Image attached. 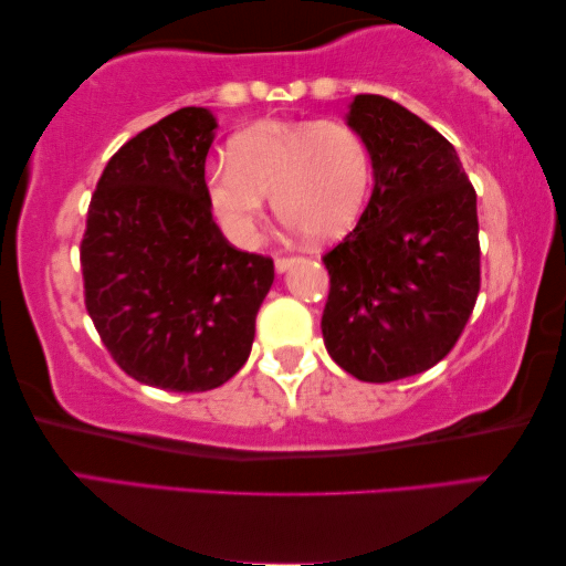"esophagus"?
Returning <instances> with one entry per match:
<instances>
[{"label":"esophagus","instance_id":"obj_1","mask_svg":"<svg viewBox=\"0 0 566 566\" xmlns=\"http://www.w3.org/2000/svg\"><path fill=\"white\" fill-rule=\"evenodd\" d=\"M301 258L298 255H275V271L277 273H285V271H291V268L298 263Z\"/></svg>","mask_w":566,"mask_h":566}]
</instances>
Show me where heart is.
I'll use <instances>...</instances> for the list:
<instances>
[{
	"mask_svg": "<svg viewBox=\"0 0 566 566\" xmlns=\"http://www.w3.org/2000/svg\"><path fill=\"white\" fill-rule=\"evenodd\" d=\"M374 160L358 129L338 119H265L228 143V163L210 165L206 196L226 233L250 243L265 216L313 240L348 233L364 210Z\"/></svg>",
	"mask_w": 566,
	"mask_h": 566,
	"instance_id": "1",
	"label": "heart"
}]
</instances>
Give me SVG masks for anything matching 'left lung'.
Masks as SVG:
<instances>
[{"instance_id": "obj_1", "label": "left lung", "mask_w": 566, "mask_h": 566, "mask_svg": "<svg viewBox=\"0 0 566 566\" xmlns=\"http://www.w3.org/2000/svg\"><path fill=\"white\" fill-rule=\"evenodd\" d=\"M348 125L374 160L358 226L323 255L321 331L358 381L423 374L457 346L481 289L476 190L453 145L381 95H356Z\"/></svg>"}]
</instances>
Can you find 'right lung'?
I'll use <instances>...</instances> for the list:
<instances>
[{"mask_svg": "<svg viewBox=\"0 0 566 566\" xmlns=\"http://www.w3.org/2000/svg\"><path fill=\"white\" fill-rule=\"evenodd\" d=\"M216 117L182 107L109 157L80 243L85 305L135 381L210 391L250 356L273 261L220 233L206 196Z\"/></svg>", "mask_w": 566, "mask_h": 566, "instance_id": "1", "label": "right lung"}]
</instances>
